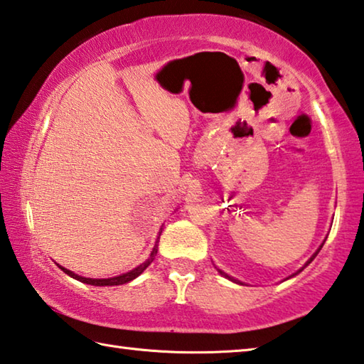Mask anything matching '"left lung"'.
I'll return each mask as SVG.
<instances>
[{
	"label": "left lung",
	"mask_w": 364,
	"mask_h": 364,
	"mask_svg": "<svg viewBox=\"0 0 364 364\" xmlns=\"http://www.w3.org/2000/svg\"><path fill=\"white\" fill-rule=\"evenodd\" d=\"M321 247H323V245H321ZM321 247H319V249L316 250V254H315V255H313V257L310 258V260H308V262H306V264H310V263L313 262V258H315V257L318 255V252H319V250H321ZM306 264H305V267H306ZM305 267H304V268H305ZM304 268H301V269H304ZM301 269H299V271H297V273H300V271H301ZM218 271H220V273H221V274H223V276H225V278H228V279H232V278H231V276H228V274H226V273H223V271H221V269H218ZM297 273H295V274H297ZM232 281H236V279H232Z\"/></svg>",
	"instance_id": "obj_1"
}]
</instances>
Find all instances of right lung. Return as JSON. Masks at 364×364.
Instances as JSON below:
<instances>
[{
	"label": "right lung",
	"instance_id": "obj_1",
	"mask_svg": "<svg viewBox=\"0 0 364 364\" xmlns=\"http://www.w3.org/2000/svg\"><path fill=\"white\" fill-rule=\"evenodd\" d=\"M156 255H157V244L154 245V249H152V252H151V257L147 258V260H146L143 264H139V267H136V268L132 269V271H128V273H125V274L115 276V278H107V279L83 278V276H78V274H75V273H72L70 269H65V268H63V267H59V268L63 269L64 273L72 276V278H75L77 281L85 282V284H91V286H120V284H125V282L133 281L134 278H138V276H139L141 273H143V271L152 263V260H154V258H156Z\"/></svg>",
	"mask_w": 364,
	"mask_h": 364
}]
</instances>
